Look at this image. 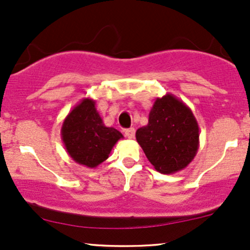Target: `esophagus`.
<instances>
[{"label":"esophagus","instance_id":"1","mask_svg":"<svg viewBox=\"0 0 250 250\" xmlns=\"http://www.w3.org/2000/svg\"><path fill=\"white\" fill-rule=\"evenodd\" d=\"M125 136H127L128 138H130V140H131V138L135 137V129H134V128L125 129Z\"/></svg>","mask_w":250,"mask_h":250}]
</instances>
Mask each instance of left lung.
Here are the masks:
<instances>
[{
	"mask_svg": "<svg viewBox=\"0 0 250 250\" xmlns=\"http://www.w3.org/2000/svg\"><path fill=\"white\" fill-rule=\"evenodd\" d=\"M136 140L158 172L176 173L197 155L199 125L191 108L167 93L156 99L148 125L137 129Z\"/></svg>",
	"mask_w": 250,
	"mask_h": 250,
	"instance_id": "8db88e82",
	"label": "left lung"
}]
</instances>
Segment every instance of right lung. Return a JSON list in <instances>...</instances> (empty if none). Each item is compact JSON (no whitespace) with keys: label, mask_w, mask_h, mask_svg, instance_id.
<instances>
[{"label":"right lung","mask_w":250,"mask_h":250,"mask_svg":"<svg viewBox=\"0 0 250 250\" xmlns=\"http://www.w3.org/2000/svg\"><path fill=\"white\" fill-rule=\"evenodd\" d=\"M60 135L68 156L91 169L106 161L117 141L123 138L117 129L104 125L91 98L83 99L67 114Z\"/></svg>","instance_id":"obj_1"}]
</instances>
